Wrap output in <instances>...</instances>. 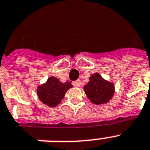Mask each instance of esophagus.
Instances as JSON below:
<instances>
[{
	"label": "esophagus",
	"mask_w": 150,
	"mask_h": 150,
	"mask_svg": "<svg viewBox=\"0 0 150 150\" xmlns=\"http://www.w3.org/2000/svg\"><path fill=\"white\" fill-rule=\"evenodd\" d=\"M80 80H76V81H74L73 82V85L74 86H76V87H80Z\"/></svg>",
	"instance_id": "34e87169"
}]
</instances>
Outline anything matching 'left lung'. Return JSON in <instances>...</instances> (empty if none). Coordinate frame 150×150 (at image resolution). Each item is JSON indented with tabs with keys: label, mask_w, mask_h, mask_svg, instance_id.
Listing matches in <instances>:
<instances>
[{
	"label": "left lung",
	"mask_w": 150,
	"mask_h": 150,
	"mask_svg": "<svg viewBox=\"0 0 150 150\" xmlns=\"http://www.w3.org/2000/svg\"><path fill=\"white\" fill-rule=\"evenodd\" d=\"M84 91L93 104H105L113 97L115 86L104 80L99 74L95 73L89 77L88 83L84 86Z\"/></svg>",
	"instance_id": "obj_1"
}]
</instances>
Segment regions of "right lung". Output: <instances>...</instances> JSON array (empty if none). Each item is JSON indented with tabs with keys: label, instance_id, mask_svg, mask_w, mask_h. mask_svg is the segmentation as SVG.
<instances>
[{
	"label": "right lung",
	"instance_id": "1",
	"mask_svg": "<svg viewBox=\"0 0 150 150\" xmlns=\"http://www.w3.org/2000/svg\"><path fill=\"white\" fill-rule=\"evenodd\" d=\"M72 87L69 82L61 83L57 78L51 76L46 83L38 86L37 95L42 103L49 107H55L64 98L67 91Z\"/></svg>",
	"mask_w": 150,
	"mask_h": 150
}]
</instances>
